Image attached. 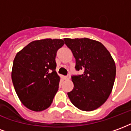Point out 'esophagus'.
<instances>
[{
  "label": "esophagus",
  "mask_w": 131,
  "mask_h": 131,
  "mask_svg": "<svg viewBox=\"0 0 131 131\" xmlns=\"http://www.w3.org/2000/svg\"><path fill=\"white\" fill-rule=\"evenodd\" d=\"M64 79L65 80H69L70 79V75H67V76H65V77H64Z\"/></svg>",
  "instance_id": "obj_1"
}]
</instances>
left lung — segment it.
<instances>
[{"mask_svg": "<svg viewBox=\"0 0 131 131\" xmlns=\"http://www.w3.org/2000/svg\"><path fill=\"white\" fill-rule=\"evenodd\" d=\"M76 59L75 68L81 75L72 76L74 88L69 98L78 109L90 112L106 102L112 91L116 65L112 55L100 42L88 38H64Z\"/></svg>", "mask_w": 131, "mask_h": 131, "instance_id": "obj_1", "label": "left lung"}]
</instances>
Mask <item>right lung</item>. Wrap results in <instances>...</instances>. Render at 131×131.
<instances>
[{
    "instance_id": "1",
    "label": "right lung",
    "mask_w": 131,
    "mask_h": 131,
    "mask_svg": "<svg viewBox=\"0 0 131 131\" xmlns=\"http://www.w3.org/2000/svg\"><path fill=\"white\" fill-rule=\"evenodd\" d=\"M64 44L62 39L34 40L16 54L12 81L19 99L28 109L41 112L51 105L60 80L55 57Z\"/></svg>"
}]
</instances>
